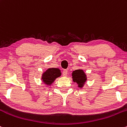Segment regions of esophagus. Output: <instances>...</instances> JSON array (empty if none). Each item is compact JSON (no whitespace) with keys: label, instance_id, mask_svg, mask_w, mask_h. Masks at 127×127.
Wrapping results in <instances>:
<instances>
[{"label":"esophagus","instance_id":"1","mask_svg":"<svg viewBox=\"0 0 127 127\" xmlns=\"http://www.w3.org/2000/svg\"><path fill=\"white\" fill-rule=\"evenodd\" d=\"M67 75V70H64L63 71V75L64 76V77H66Z\"/></svg>","mask_w":127,"mask_h":127}]
</instances>
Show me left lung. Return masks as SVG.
<instances>
[{
  "label": "left lung",
  "instance_id": "obj_1",
  "mask_svg": "<svg viewBox=\"0 0 127 127\" xmlns=\"http://www.w3.org/2000/svg\"><path fill=\"white\" fill-rule=\"evenodd\" d=\"M72 80L74 82L77 83L79 88H82L87 80L86 75L82 69H77L74 70L72 74Z\"/></svg>",
  "mask_w": 127,
  "mask_h": 127
}]
</instances>
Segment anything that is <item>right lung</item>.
<instances>
[{"label":"right lung","instance_id":"add662e5","mask_svg":"<svg viewBox=\"0 0 127 127\" xmlns=\"http://www.w3.org/2000/svg\"><path fill=\"white\" fill-rule=\"evenodd\" d=\"M61 75V70L58 68H49L42 74L41 80L45 85L50 86L56 78H58Z\"/></svg>","mask_w":127,"mask_h":127}]
</instances>
